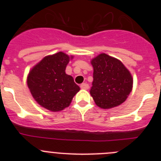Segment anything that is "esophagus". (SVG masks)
I'll list each match as a JSON object with an SVG mask.
<instances>
[{
  "label": "esophagus",
  "mask_w": 161,
  "mask_h": 161,
  "mask_svg": "<svg viewBox=\"0 0 161 161\" xmlns=\"http://www.w3.org/2000/svg\"><path fill=\"white\" fill-rule=\"evenodd\" d=\"M80 87L81 89H82V90H88L89 85L87 83H82L80 85Z\"/></svg>",
  "instance_id": "obj_1"
}]
</instances>
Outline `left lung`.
Here are the masks:
<instances>
[{"label": "left lung", "mask_w": 161, "mask_h": 161, "mask_svg": "<svg viewBox=\"0 0 161 161\" xmlns=\"http://www.w3.org/2000/svg\"><path fill=\"white\" fill-rule=\"evenodd\" d=\"M91 64L93 82L90 92L96 104L109 109L124 103L132 89L133 79L121 61L101 53L93 58Z\"/></svg>", "instance_id": "8db88e82"}]
</instances>
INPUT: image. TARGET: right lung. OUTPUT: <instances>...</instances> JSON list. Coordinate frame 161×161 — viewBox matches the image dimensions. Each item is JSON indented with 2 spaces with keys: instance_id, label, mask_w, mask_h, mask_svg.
I'll use <instances>...</instances> for the list:
<instances>
[{
  "instance_id": "1",
  "label": "right lung",
  "mask_w": 161,
  "mask_h": 161,
  "mask_svg": "<svg viewBox=\"0 0 161 161\" xmlns=\"http://www.w3.org/2000/svg\"><path fill=\"white\" fill-rule=\"evenodd\" d=\"M69 60L67 54L58 52L45 57L30 71L27 84L31 94L40 106L49 111H62L69 107L80 90L73 78L65 73Z\"/></svg>"
}]
</instances>
